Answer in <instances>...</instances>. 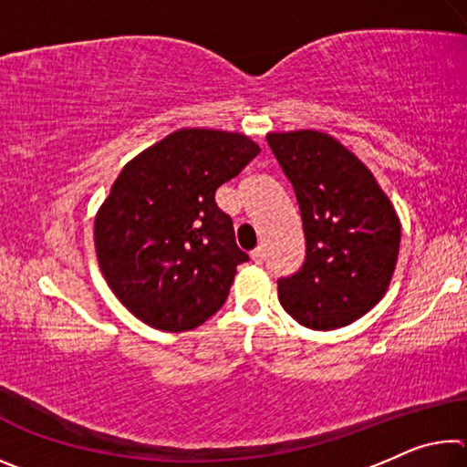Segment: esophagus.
<instances>
[{
	"label": "esophagus",
	"mask_w": 467,
	"mask_h": 467,
	"mask_svg": "<svg viewBox=\"0 0 467 467\" xmlns=\"http://www.w3.org/2000/svg\"><path fill=\"white\" fill-rule=\"evenodd\" d=\"M264 257H265V253H264L262 247H257V249L251 251V259H253V262H255V264H262Z\"/></svg>",
	"instance_id": "34e87169"
}]
</instances>
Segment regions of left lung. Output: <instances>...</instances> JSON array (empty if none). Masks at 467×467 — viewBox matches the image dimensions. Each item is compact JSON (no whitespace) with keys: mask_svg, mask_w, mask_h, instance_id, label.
I'll list each match as a JSON object with an SVG mask.
<instances>
[{"mask_svg":"<svg viewBox=\"0 0 467 467\" xmlns=\"http://www.w3.org/2000/svg\"><path fill=\"white\" fill-rule=\"evenodd\" d=\"M265 140L295 189L306 247L303 267L278 280L280 305L309 329L350 326L389 288L398 212L367 164L329 133L270 131Z\"/></svg>","mask_w":467,"mask_h":467,"instance_id":"1","label":"left lung"}]
</instances>
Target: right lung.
Here are the masks:
<instances>
[{
    "mask_svg": "<svg viewBox=\"0 0 467 467\" xmlns=\"http://www.w3.org/2000/svg\"><path fill=\"white\" fill-rule=\"evenodd\" d=\"M259 152L239 131L181 128L121 169L94 216V249L133 317L179 334L224 305L249 257L214 193Z\"/></svg>",
    "mask_w": 467,
    "mask_h": 467,
    "instance_id": "obj_1",
    "label": "right lung"
}]
</instances>
